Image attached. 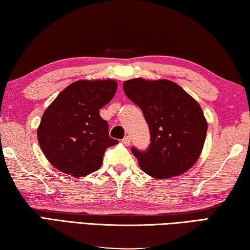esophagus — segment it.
Instances as JSON below:
<instances>
[{
    "mask_svg": "<svg viewBox=\"0 0 250 250\" xmlns=\"http://www.w3.org/2000/svg\"><path fill=\"white\" fill-rule=\"evenodd\" d=\"M123 144H124V145H126V146H128L129 144H130V137L129 136H126V137H124L123 138Z\"/></svg>",
    "mask_w": 250,
    "mask_h": 250,
    "instance_id": "esophagus-1",
    "label": "esophagus"
}]
</instances>
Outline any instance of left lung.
<instances>
[{"label":"left lung","mask_w":250,"mask_h":250,"mask_svg":"<svg viewBox=\"0 0 250 250\" xmlns=\"http://www.w3.org/2000/svg\"><path fill=\"white\" fill-rule=\"evenodd\" d=\"M123 89L141 107L149 126L147 150L132 148L143 171L156 179L188 171L198 161L208 132L200 104L170 80L130 79L123 83Z\"/></svg>","instance_id":"1"}]
</instances>
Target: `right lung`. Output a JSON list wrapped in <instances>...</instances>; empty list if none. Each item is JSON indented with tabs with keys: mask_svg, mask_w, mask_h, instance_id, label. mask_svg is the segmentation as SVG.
Returning <instances> with one entry per match:
<instances>
[{
	"mask_svg": "<svg viewBox=\"0 0 250 250\" xmlns=\"http://www.w3.org/2000/svg\"><path fill=\"white\" fill-rule=\"evenodd\" d=\"M117 82L80 80L71 83L43 113L37 138L43 155L56 169L73 177L98 170L108 147L116 139L108 135V124L100 108L113 99Z\"/></svg>",
	"mask_w": 250,
	"mask_h": 250,
	"instance_id": "1",
	"label": "right lung"
}]
</instances>
